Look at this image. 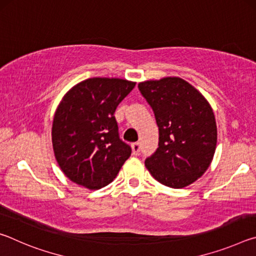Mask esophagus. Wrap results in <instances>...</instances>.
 Instances as JSON below:
<instances>
[{"instance_id":"obj_1","label":"esophagus","mask_w":256,"mask_h":256,"mask_svg":"<svg viewBox=\"0 0 256 256\" xmlns=\"http://www.w3.org/2000/svg\"><path fill=\"white\" fill-rule=\"evenodd\" d=\"M131 148H132V154L134 156H138V154H140L141 146H140V144H138V142H134V144H132Z\"/></svg>"}]
</instances>
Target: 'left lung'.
Returning a JSON list of instances; mask_svg holds the SVG:
<instances>
[{"label":"left lung","mask_w":256,"mask_h":256,"mask_svg":"<svg viewBox=\"0 0 256 256\" xmlns=\"http://www.w3.org/2000/svg\"><path fill=\"white\" fill-rule=\"evenodd\" d=\"M154 112L159 144L146 159L154 180L172 188L192 184L204 174L216 146L214 110L201 92L176 76L138 84Z\"/></svg>","instance_id":"left-lung-1"}]
</instances>
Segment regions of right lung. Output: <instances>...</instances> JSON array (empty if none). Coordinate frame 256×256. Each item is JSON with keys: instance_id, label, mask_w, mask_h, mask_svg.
Returning <instances> with one entry per match:
<instances>
[{"instance_id": "add662e5", "label": "right lung", "mask_w": 256, "mask_h": 256, "mask_svg": "<svg viewBox=\"0 0 256 256\" xmlns=\"http://www.w3.org/2000/svg\"><path fill=\"white\" fill-rule=\"evenodd\" d=\"M136 82L92 78L66 94L55 112L52 142L68 180L89 190L112 183L132 149L120 138L114 112Z\"/></svg>"}]
</instances>
